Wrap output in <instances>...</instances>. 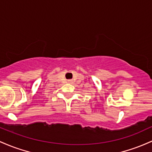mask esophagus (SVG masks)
<instances>
[{
  "label": "esophagus",
  "instance_id": "34e87169",
  "mask_svg": "<svg viewBox=\"0 0 152 152\" xmlns=\"http://www.w3.org/2000/svg\"><path fill=\"white\" fill-rule=\"evenodd\" d=\"M67 83H73V80H68Z\"/></svg>",
  "mask_w": 152,
  "mask_h": 152
}]
</instances>
